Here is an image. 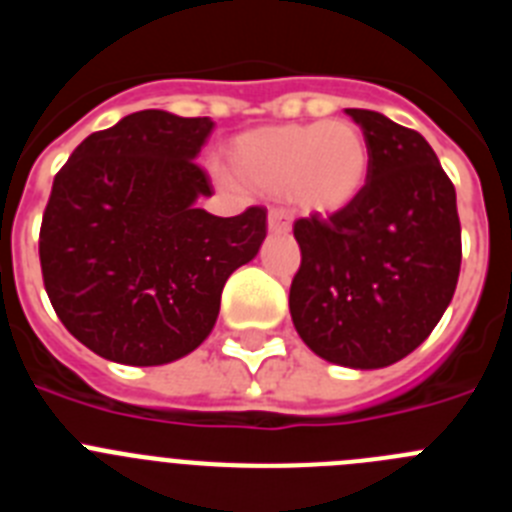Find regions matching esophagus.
<instances>
[{
  "mask_svg": "<svg viewBox=\"0 0 512 512\" xmlns=\"http://www.w3.org/2000/svg\"><path fill=\"white\" fill-rule=\"evenodd\" d=\"M269 230L271 233H289V230H292V217H289L284 210H271Z\"/></svg>",
  "mask_w": 512,
  "mask_h": 512,
  "instance_id": "34e87169",
  "label": "esophagus"
}]
</instances>
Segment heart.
I'll list each match as a JSON object with an SVG mask.
<instances>
[{"mask_svg":"<svg viewBox=\"0 0 512 512\" xmlns=\"http://www.w3.org/2000/svg\"><path fill=\"white\" fill-rule=\"evenodd\" d=\"M369 143L348 120L269 125L238 135L228 166L241 187L264 197H289L312 215L354 205L369 179Z\"/></svg>","mask_w":512,"mask_h":512,"instance_id":"1","label":"heart"}]
</instances>
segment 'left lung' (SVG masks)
I'll use <instances>...</instances> for the list:
<instances>
[{"mask_svg":"<svg viewBox=\"0 0 512 512\" xmlns=\"http://www.w3.org/2000/svg\"><path fill=\"white\" fill-rule=\"evenodd\" d=\"M369 143L359 200L295 223L302 264L289 312L320 359L382 369L431 336L461 266L456 189L428 140L372 110H346Z\"/></svg>","mask_w":512,"mask_h":512,"instance_id":"8db88e82","label":"left lung"}]
</instances>
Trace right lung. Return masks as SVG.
<instances>
[{
	"label": "right lung",
	"instance_id": "obj_1",
	"mask_svg": "<svg viewBox=\"0 0 512 512\" xmlns=\"http://www.w3.org/2000/svg\"><path fill=\"white\" fill-rule=\"evenodd\" d=\"M215 122L143 110L92 133L53 179L40 225L45 292L71 336L102 359L158 366L215 328L220 295L259 253L266 210L217 217L194 164Z\"/></svg>",
	"mask_w": 512,
	"mask_h": 512
}]
</instances>
